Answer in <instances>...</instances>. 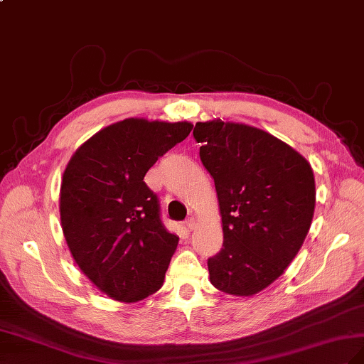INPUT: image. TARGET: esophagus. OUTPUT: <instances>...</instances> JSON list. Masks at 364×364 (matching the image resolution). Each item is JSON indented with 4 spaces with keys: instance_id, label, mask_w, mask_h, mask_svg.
Masks as SVG:
<instances>
[{
    "instance_id": "obj_1",
    "label": "esophagus",
    "mask_w": 364,
    "mask_h": 364,
    "mask_svg": "<svg viewBox=\"0 0 364 364\" xmlns=\"http://www.w3.org/2000/svg\"><path fill=\"white\" fill-rule=\"evenodd\" d=\"M184 228H186V230H188V232L193 230V228H195V220H193V218H188V220L184 221Z\"/></svg>"
}]
</instances>
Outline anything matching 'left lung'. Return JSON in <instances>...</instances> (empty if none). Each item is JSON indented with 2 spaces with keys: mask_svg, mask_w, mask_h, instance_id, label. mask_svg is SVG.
<instances>
[{
  "mask_svg": "<svg viewBox=\"0 0 364 364\" xmlns=\"http://www.w3.org/2000/svg\"><path fill=\"white\" fill-rule=\"evenodd\" d=\"M193 137L223 221V248L207 261L210 282L227 294L253 296L305 241L316 205L313 169L287 143L248 124L198 122Z\"/></svg>",
  "mask_w": 364,
  "mask_h": 364,
  "instance_id": "obj_1",
  "label": "left lung"
}]
</instances>
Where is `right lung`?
<instances>
[{
  "mask_svg": "<svg viewBox=\"0 0 364 364\" xmlns=\"http://www.w3.org/2000/svg\"><path fill=\"white\" fill-rule=\"evenodd\" d=\"M188 122L127 119L88 139L60 184V224L76 264L100 291L137 302L159 291L178 245L144 183L154 163L189 136Z\"/></svg>",
  "mask_w": 364,
  "mask_h": 364,
  "instance_id": "right-lung-1",
  "label": "right lung"
}]
</instances>
